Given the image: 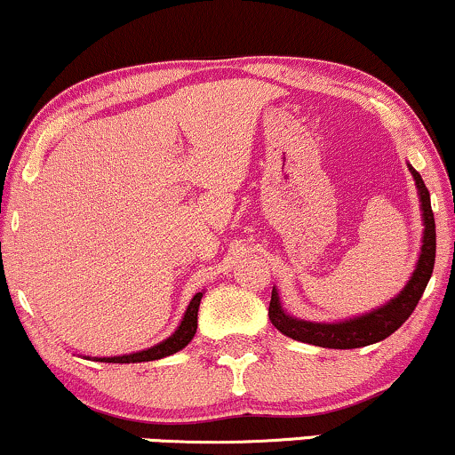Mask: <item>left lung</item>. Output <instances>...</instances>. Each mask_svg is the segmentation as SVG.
Segmentation results:
<instances>
[{
	"label": "left lung",
	"instance_id": "1",
	"mask_svg": "<svg viewBox=\"0 0 455 455\" xmlns=\"http://www.w3.org/2000/svg\"><path fill=\"white\" fill-rule=\"evenodd\" d=\"M409 172H411L413 181L418 188L419 198V211H422V246H419V257L416 263V270L411 272L407 284L399 293L386 301L384 306L373 307V310L358 314V316L344 318V321L335 323H316V321H304L289 314L283 307L280 295L276 287L272 289L270 299V321L280 333L287 335L291 339L304 341V344L321 346V347H335V350H350V347H363L369 344H378L395 333L403 323L411 316L416 310L419 297H422L426 284H428L430 276H433L435 267V253H436V232H435V215L430 209V194L419 177V172L411 164H407Z\"/></svg>",
	"mask_w": 455,
	"mask_h": 455
}]
</instances>
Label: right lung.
Listing matches in <instances>:
<instances>
[{"label":"right lung","mask_w":455,"mask_h":455,"mask_svg":"<svg viewBox=\"0 0 455 455\" xmlns=\"http://www.w3.org/2000/svg\"><path fill=\"white\" fill-rule=\"evenodd\" d=\"M202 295H204V291L192 297V301H189L188 310H185L179 327L172 331L166 339H162L160 344L145 347V350H139V352H131V355L94 356V358L100 363H145V361H158V358L171 356L175 355V352L183 350V347L194 339L196 329H198V307H200Z\"/></svg>","instance_id":"right-lung-1"}]
</instances>
